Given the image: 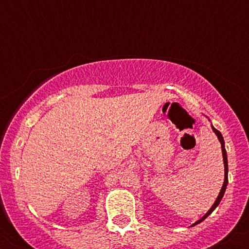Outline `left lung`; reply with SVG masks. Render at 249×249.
I'll use <instances>...</instances> for the list:
<instances>
[{"label":"left lung","mask_w":249,"mask_h":249,"mask_svg":"<svg viewBox=\"0 0 249 249\" xmlns=\"http://www.w3.org/2000/svg\"><path fill=\"white\" fill-rule=\"evenodd\" d=\"M212 130H213V132L216 134V137H218V139H219L220 144H221L222 158H224V166H225V180H224V184H222V187H221V190H220V192H219V196H218V198H216L215 201H214L213 206L211 207L210 210H208V212H207L206 214H205V215L202 216L201 219H199L198 221H196V222H194V224H193L192 226H196V225L200 224V222H201V221H204V220L206 219L207 216L210 215V214L212 213L213 211L215 210L216 207H218V205L220 204V201H221L222 196H224V194H225V191H226V187H227V184H228V161H227V153H226V148H225V141H224V138H222V134L220 133V131L216 130V128L214 127L213 125H212Z\"/></svg>","instance_id":"1"}]
</instances>
